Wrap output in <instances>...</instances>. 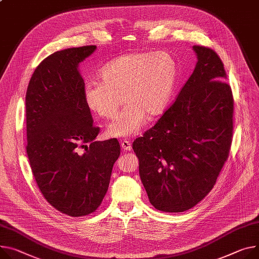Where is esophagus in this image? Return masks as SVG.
I'll use <instances>...</instances> for the list:
<instances>
[{"instance_id": "1", "label": "esophagus", "mask_w": 259, "mask_h": 259, "mask_svg": "<svg viewBox=\"0 0 259 259\" xmlns=\"http://www.w3.org/2000/svg\"><path fill=\"white\" fill-rule=\"evenodd\" d=\"M121 148H122L124 151H130V150L132 149V144H131V142H130V141H126V140L122 141V142H121Z\"/></svg>"}]
</instances>
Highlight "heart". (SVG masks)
I'll use <instances>...</instances> for the list:
<instances>
[{"label":"heart","mask_w":259,"mask_h":259,"mask_svg":"<svg viewBox=\"0 0 259 259\" xmlns=\"http://www.w3.org/2000/svg\"><path fill=\"white\" fill-rule=\"evenodd\" d=\"M101 81H88L83 88L87 108L97 116H115L107 127L111 138L131 137L147 121L164 112L176 82L174 59L165 52L130 53L115 58L99 71Z\"/></svg>","instance_id":"1"}]
</instances>
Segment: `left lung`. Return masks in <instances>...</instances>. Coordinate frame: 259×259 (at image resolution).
Instances as JSON below:
<instances>
[{"label": "left lung", "mask_w": 259, "mask_h": 259, "mask_svg": "<svg viewBox=\"0 0 259 259\" xmlns=\"http://www.w3.org/2000/svg\"><path fill=\"white\" fill-rule=\"evenodd\" d=\"M195 69L174 104L133 149L150 203L182 212L211 191L232 141L233 98L220 57L194 46Z\"/></svg>", "instance_id": "1"}]
</instances>
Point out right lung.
Returning a JSON list of instances; mask_svg holds the SVG:
<instances>
[{
  "instance_id": "obj_1",
  "label": "right lung",
  "mask_w": 259,
  "mask_h": 259,
  "mask_svg": "<svg viewBox=\"0 0 259 259\" xmlns=\"http://www.w3.org/2000/svg\"><path fill=\"white\" fill-rule=\"evenodd\" d=\"M96 46L56 52L37 66L26 93L27 154L46 200L70 217L89 214L108 191L117 139L95 141L78 65ZM82 148H85L84 151Z\"/></svg>"
}]
</instances>
